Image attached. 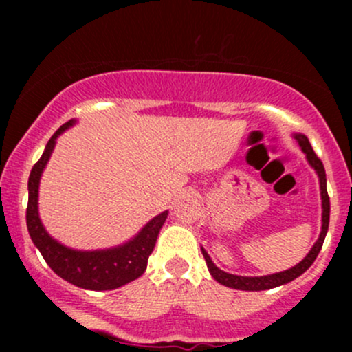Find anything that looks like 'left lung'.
Returning <instances> with one entry per match:
<instances>
[{
    "label": "left lung",
    "instance_id": "left-lung-1",
    "mask_svg": "<svg viewBox=\"0 0 352 352\" xmlns=\"http://www.w3.org/2000/svg\"><path fill=\"white\" fill-rule=\"evenodd\" d=\"M294 140H296L298 145L301 147L302 153L306 155V160L311 167L316 172L319 179V190H321V207H322V215H321V233H319V238L316 243L313 245V248L309 250L308 254L300 261L298 265H294L293 268L285 270V272L273 273V274H265V276H240V274H232L220 270L218 266L213 263L210 254L205 252V248L201 246V253H204L205 261H207L208 272L215 280L220 283V285L228 286V288L233 289H241V292H263V289H272L276 288V286L286 285V283L296 280L298 276H301L306 270L309 268L311 265L316 260L318 253L321 252V246L324 243L326 233H328L329 227V197H328V188H326V172L324 167H322V162L318 159L316 153H314L313 147H311L308 137L305 134H293Z\"/></svg>",
    "mask_w": 352,
    "mask_h": 352
}]
</instances>
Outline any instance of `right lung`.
I'll use <instances>...</instances> for the list:
<instances>
[{
    "label": "right lung",
    "instance_id": "obj_1",
    "mask_svg": "<svg viewBox=\"0 0 352 352\" xmlns=\"http://www.w3.org/2000/svg\"><path fill=\"white\" fill-rule=\"evenodd\" d=\"M78 120L71 119L69 122L56 131L46 144L41 159L34 164L33 170L28 180V208H26V225L31 240L36 245L51 266V270L63 280L69 281L78 288L92 289V292H106L116 289L127 283L142 276L147 268V260L153 252L157 236L162 230L168 212L159 213L151 221L144 225V228L134 238L122 245L112 246L104 250H74L69 246L59 243L44 228L38 210L39 182L51 159V153L56 147V140L67 129L76 125Z\"/></svg>",
    "mask_w": 352,
    "mask_h": 352
}]
</instances>
